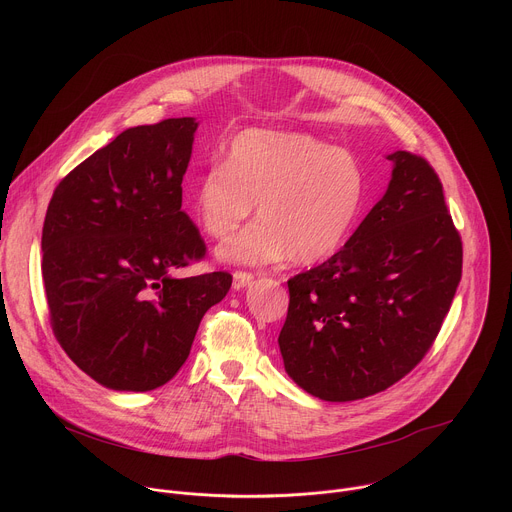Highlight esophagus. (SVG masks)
<instances>
[{"mask_svg": "<svg viewBox=\"0 0 512 512\" xmlns=\"http://www.w3.org/2000/svg\"><path fill=\"white\" fill-rule=\"evenodd\" d=\"M251 281H253V275L247 273V271H235V273H233V287H235L237 291L243 289V287H247Z\"/></svg>", "mask_w": 512, "mask_h": 512, "instance_id": "34e87169", "label": "esophagus"}]
</instances>
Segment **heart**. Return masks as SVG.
I'll list each match as a JSON object with an SVG mask.
<instances>
[{"label":"heart","instance_id":"obj_1","mask_svg":"<svg viewBox=\"0 0 512 512\" xmlns=\"http://www.w3.org/2000/svg\"><path fill=\"white\" fill-rule=\"evenodd\" d=\"M362 200V168L348 152L300 131L245 129L231 141L225 164L196 180L192 214L210 239H225L257 204L259 221L218 247L216 257L314 265L346 243Z\"/></svg>","mask_w":512,"mask_h":512}]
</instances>
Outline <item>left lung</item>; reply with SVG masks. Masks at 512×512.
<instances>
[{"label": "left lung", "instance_id": "1", "mask_svg": "<svg viewBox=\"0 0 512 512\" xmlns=\"http://www.w3.org/2000/svg\"><path fill=\"white\" fill-rule=\"evenodd\" d=\"M383 198L322 265L287 281L285 373L332 403L385 391L425 356L462 277V241L433 168L409 152Z\"/></svg>", "mask_w": 512, "mask_h": 512}]
</instances>
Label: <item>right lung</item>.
I'll return each instance as SVG.
<instances>
[{
  "label": "right lung",
  "mask_w": 512,
  "mask_h": 512,
  "mask_svg": "<svg viewBox=\"0 0 512 512\" xmlns=\"http://www.w3.org/2000/svg\"><path fill=\"white\" fill-rule=\"evenodd\" d=\"M196 117L119 133L54 190L42 229V279L56 340L113 391L166 385L208 308L233 277L176 273L204 255L182 210Z\"/></svg>",
  "instance_id": "obj_1"
}]
</instances>
